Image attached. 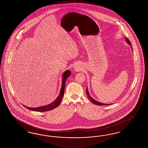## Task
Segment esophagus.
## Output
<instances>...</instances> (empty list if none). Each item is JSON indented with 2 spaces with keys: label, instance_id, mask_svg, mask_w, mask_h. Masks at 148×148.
Returning a JSON list of instances; mask_svg holds the SVG:
<instances>
[{
  "label": "esophagus",
  "instance_id": "obj_1",
  "mask_svg": "<svg viewBox=\"0 0 148 148\" xmlns=\"http://www.w3.org/2000/svg\"><path fill=\"white\" fill-rule=\"evenodd\" d=\"M74 69H75V71H79V68H78L77 66H75V67H74Z\"/></svg>",
  "mask_w": 148,
  "mask_h": 148
}]
</instances>
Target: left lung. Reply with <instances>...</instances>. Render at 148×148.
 Wrapping results in <instances>:
<instances>
[{"label":"left lung","mask_w":148,"mask_h":148,"mask_svg":"<svg viewBox=\"0 0 148 148\" xmlns=\"http://www.w3.org/2000/svg\"><path fill=\"white\" fill-rule=\"evenodd\" d=\"M125 40H126V42H127V43H128L132 47V49L133 50V48H132V44H131V42H130L129 41V40L127 38H125ZM86 94H87V95H88V98L90 99V100L92 101V103H94V104H96V105H99V106H109V105H110V104H104V103H101V102H99L98 101H97V100H95V99H94L92 98V97L90 96V95L89 94V91H88V88H86Z\"/></svg>","instance_id":"obj_1"}]
</instances>
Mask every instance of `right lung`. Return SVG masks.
I'll use <instances>...</instances> for the list:
<instances>
[{"label": "right lung", "mask_w": 148, "mask_h": 148, "mask_svg": "<svg viewBox=\"0 0 148 148\" xmlns=\"http://www.w3.org/2000/svg\"><path fill=\"white\" fill-rule=\"evenodd\" d=\"M71 74V71L69 70L65 71L62 75L63 79H62V87L60 90L59 94L58 97L56 98V99L53 101L51 103L47 106H39L37 108H30V107H28L26 106H24L26 108H27L29 110H32V111H35V112H47L51 110H53L55 109L56 107L60 105V102L62 100V98L63 97L64 94V89H65V82L67 79V78L69 77Z\"/></svg>", "instance_id": "add662e5"}]
</instances>
